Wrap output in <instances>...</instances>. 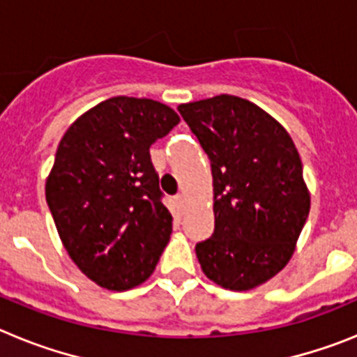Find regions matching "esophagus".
Returning <instances> with one entry per match:
<instances>
[{"label": "esophagus", "instance_id": "esophagus-1", "mask_svg": "<svg viewBox=\"0 0 357 357\" xmlns=\"http://www.w3.org/2000/svg\"><path fill=\"white\" fill-rule=\"evenodd\" d=\"M176 204H178L181 207H184V204H185V195L184 193L176 195Z\"/></svg>", "mask_w": 357, "mask_h": 357}]
</instances>
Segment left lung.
<instances>
[{
  "label": "left lung",
  "instance_id": "left-lung-1",
  "mask_svg": "<svg viewBox=\"0 0 357 357\" xmlns=\"http://www.w3.org/2000/svg\"><path fill=\"white\" fill-rule=\"evenodd\" d=\"M178 112L213 172L214 234L195 248L202 272L232 291L257 288L291 259L311 207L295 143L261 107L230 94Z\"/></svg>",
  "mask_w": 357,
  "mask_h": 357
}]
</instances>
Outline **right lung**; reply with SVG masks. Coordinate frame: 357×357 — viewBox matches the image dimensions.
Instances as JSON below:
<instances>
[{
	"label": "right lung",
	"mask_w": 357,
	"mask_h": 357,
	"mask_svg": "<svg viewBox=\"0 0 357 357\" xmlns=\"http://www.w3.org/2000/svg\"><path fill=\"white\" fill-rule=\"evenodd\" d=\"M181 121L148 98L114 96L66 130L46 178L62 245L85 277L112 291L143 284L172 234L150 146Z\"/></svg>",
	"instance_id": "obj_1"
}]
</instances>
